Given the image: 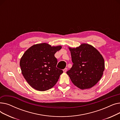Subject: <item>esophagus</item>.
Listing matches in <instances>:
<instances>
[{"label": "esophagus", "instance_id": "1", "mask_svg": "<svg viewBox=\"0 0 120 120\" xmlns=\"http://www.w3.org/2000/svg\"><path fill=\"white\" fill-rule=\"evenodd\" d=\"M67 71V68H65V69H64V70H63V71L64 72H66Z\"/></svg>", "mask_w": 120, "mask_h": 120}]
</instances>
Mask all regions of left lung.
I'll return each instance as SVG.
<instances>
[{
	"label": "left lung",
	"mask_w": 120,
	"mask_h": 120,
	"mask_svg": "<svg viewBox=\"0 0 120 120\" xmlns=\"http://www.w3.org/2000/svg\"><path fill=\"white\" fill-rule=\"evenodd\" d=\"M70 49L73 65L67 71L72 83L79 89H89L101 78L105 69L102 55L93 46L83 44Z\"/></svg>",
	"instance_id": "8db88e82"
}]
</instances>
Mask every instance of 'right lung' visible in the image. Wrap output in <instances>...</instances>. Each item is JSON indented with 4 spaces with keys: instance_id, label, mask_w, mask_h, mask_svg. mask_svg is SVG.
Masks as SVG:
<instances>
[{
    "instance_id": "1",
    "label": "right lung",
    "mask_w": 120,
    "mask_h": 120,
    "mask_svg": "<svg viewBox=\"0 0 120 120\" xmlns=\"http://www.w3.org/2000/svg\"><path fill=\"white\" fill-rule=\"evenodd\" d=\"M61 47H51L47 43L30 47L20 61L22 73L28 84L36 90L45 91L52 88L63 71L57 68L54 54Z\"/></svg>"
}]
</instances>
